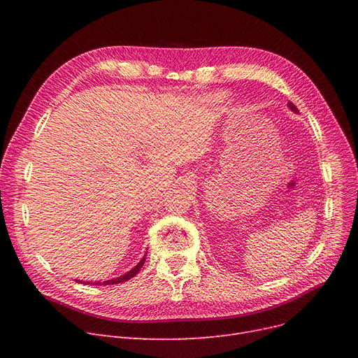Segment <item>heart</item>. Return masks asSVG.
<instances>
[{
  "instance_id": "heart-1",
  "label": "heart",
  "mask_w": 358,
  "mask_h": 358,
  "mask_svg": "<svg viewBox=\"0 0 358 358\" xmlns=\"http://www.w3.org/2000/svg\"><path fill=\"white\" fill-rule=\"evenodd\" d=\"M223 97H224L223 94H215V96H212V97H210V100H212L213 103H220V101L223 100Z\"/></svg>"
}]
</instances>
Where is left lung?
Returning <instances> with one entry per match:
<instances>
[{
	"instance_id": "8db88e82",
	"label": "left lung",
	"mask_w": 358,
	"mask_h": 358,
	"mask_svg": "<svg viewBox=\"0 0 358 358\" xmlns=\"http://www.w3.org/2000/svg\"><path fill=\"white\" fill-rule=\"evenodd\" d=\"M287 107H289V108H290V110H292V111H294V113H299V110H297V107H296V106H294V104H293V103H290V101H289V103H287Z\"/></svg>"
}]
</instances>
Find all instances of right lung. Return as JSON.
<instances>
[{"label":"right lung","instance_id":"obj_1","mask_svg":"<svg viewBox=\"0 0 358 358\" xmlns=\"http://www.w3.org/2000/svg\"><path fill=\"white\" fill-rule=\"evenodd\" d=\"M145 257H146V252H145V255L142 257V259L138 262V264L131 268V270H129L126 274H123V275H120V277H116V278H111V280H104V281H83V280H75L77 281V283H83V285H92V286H107V285H119V283H123V281H127V280H130L131 277H135L136 274H138V271L142 268V266L145 264Z\"/></svg>","mask_w":358,"mask_h":358}]
</instances>
